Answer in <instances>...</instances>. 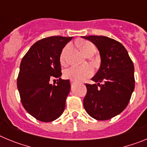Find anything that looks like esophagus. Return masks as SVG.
Returning a JSON list of instances; mask_svg holds the SVG:
<instances>
[{
	"mask_svg": "<svg viewBox=\"0 0 147 147\" xmlns=\"http://www.w3.org/2000/svg\"><path fill=\"white\" fill-rule=\"evenodd\" d=\"M71 85H74V84H75V83H76V82H74V81H71Z\"/></svg>",
	"mask_w": 147,
	"mask_h": 147,
	"instance_id": "esophagus-1",
	"label": "esophagus"
}]
</instances>
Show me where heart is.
Here are the masks:
<instances>
[{"mask_svg":"<svg viewBox=\"0 0 147 147\" xmlns=\"http://www.w3.org/2000/svg\"><path fill=\"white\" fill-rule=\"evenodd\" d=\"M70 49H71V46L67 45L62 50L60 55V62L62 64H64L65 62L66 56L69 51ZM82 49L85 55H86L90 51L95 49V48L93 44L86 42L82 44ZM93 74V70L90 66H84V67L72 66L64 71V77L67 80H71V81L81 82L85 80L86 78L91 76Z\"/></svg>","mask_w":147,"mask_h":147,"instance_id":"heart-1","label":"heart"}]
</instances>
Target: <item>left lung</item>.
Wrapping results in <instances>:
<instances>
[{"instance_id": "8db88e82", "label": "left lung", "mask_w": 147, "mask_h": 147, "mask_svg": "<svg viewBox=\"0 0 147 147\" xmlns=\"http://www.w3.org/2000/svg\"><path fill=\"white\" fill-rule=\"evenodd\" d=\"M94 44L99 51L101 64L91 80L85 84L83 99L86 112L93 119H112L126 108L135 88L134 65L124 46L105 36H82Z\"/></svg>"}]
</instances>
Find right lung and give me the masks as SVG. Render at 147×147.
<instances>
[{
	"mask_svg": "<svg viewBox=\"0 0 147 147\" xmlns=\"http://www.w3.org/2000/svg\"><path fill=\"white\" fill-rule=\"evenodd\" d=\"M72 38L54 36L39 40L20 62L17 85L22 105L40 121H53L64 112L71 85L60 78V55ZM54 78L58 79L56 86L50 83Z\"/></svg>",
	"mask_w": 147,
	"mask_h": 147,
	"instance_id": "obj_1",
	"label": "right lung"
}]
</instances>
